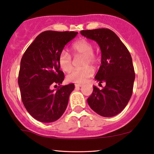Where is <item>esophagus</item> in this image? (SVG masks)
<instances>
[{"label":"esophagus","mask_w":154,"mask_h":154,"mask_svg":"<svg viewBox=\"0 0 154 154\" xmlns=\"http://www.w3.org/2000/svg\"><path fill=\"white\" fill-rule=\"evenodd\" d=\"M81 86H83L82 84H75V88H80V87H81Z\"/></svg>","instance_id":"1"}]
</instances>
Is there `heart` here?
<instances>
[{
    "label": "heart",
    "instance_id": "obj_1",
    "mask_svg": "<svg viewBox=\"0 0 154 154\" xmlns=\"http://www.w3.org/2000/svg\"><path fill=\"white\" fill-rule=\"evenodd\" d=\"M73 56L77 58L83 56L81 62L82 69H75L67 75V81L75 83H83L92 76L94 71L90 65L94 66L98 62V58L93 53V45L85 39H81L75 42L72 46ZM58 62L62 71L69 72L73 68V60L70 54L66 51H62L59 55Z\"/></svg>",
    "mask_w": 154,
    "mask_h": 154
}]
</instances>
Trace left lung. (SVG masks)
<instances>
[{
  "label": "left lung",
  "instance_id": "8db88e82",
  "mask_svg": "<svg viewBox=\"0 0 154 154\" xmlns=\"http://www.w3.org/2000/svg\"><path fill=\"white\" fill-rule=\"evenodd\" d=\"M81 35L95 41L102 52V61L97 81L106 85L102 90L93 86L88 99L92 110L104 117H112L125 109L132 94L135 73L128 48L109 29L83 30Z\"/></svg>",
  "mask_w": 154,
  "mask_h": 154
}]
</instances>
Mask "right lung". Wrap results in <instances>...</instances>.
Wrapping results in <instances>:
<instances>
[{
    "label": "right lung",
    "mask_w": 154,
    "mask_h": 154,
    "mask_svg": "<svg viewBox=\"0 0 154 154\" xmlns=\"http://www.w3.org/2000/svg\"><path fill=\"white\" fill-rule=\"evenodd\" d=\"M78 32L46 31L40 33L23 54L18 84L23 104L31 116L51 123L62 116L74 84L61 85L64 74L58 59L65 45ZM60 85L56 90L52 85Z\"/></svg>",
    "instance_id": "1"
}]
</instances>
